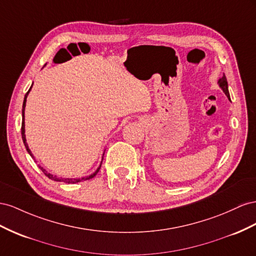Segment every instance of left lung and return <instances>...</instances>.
I'll return each mask as SVG.
<instances>
[{
    "label": "left lung",
    "instance_id": "1",
    "mask_svg": "<svg viewBox=\"0 0 256 256\" xmlns=\"http://www.w3.org/2000/svg\"><path fill=\"white\" fill-rule=\"evenodd\" d=\"M218 86H221V89L225 93V96L230 98V92H228V79H226L225 75H223L222 78L218 79Z\"/></svg>",
    "mask_w": 256,
    "mask_h": 256
}]
</instances>
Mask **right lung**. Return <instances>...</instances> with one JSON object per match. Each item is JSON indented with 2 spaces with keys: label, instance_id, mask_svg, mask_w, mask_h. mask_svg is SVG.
<instances>
[{
  "label": "right lung",
  "instance_id": "add662e5",
  "mask_svg": "<svg viewBox=\"0 0 256 256\" xmlns=\"http://www.w3.org/2000/svg\"><path fill=\"white\" fill-rule=\"evenodd\" d=\"M30 90H31V88L30 89H28V91L26 92V96H24V105H22V124H21V134H22V140H24V146H26V150H28V154H30L31 156H32V152H31V150L28 149V144H26V135H24V108H26V98H28V92H30ZM102 162H103V160H102ZM100 165H102V163H100ZM100 167L98 168L96 170V172H93L92 174H90L89 177H86V178H82V179H62V178H58L56 176H54V174H49V172H46V170H44L42 167H40V170H42V172L46 174V176L49 178V179H51V180H54V181H63V182H66V184H77V182H80V181H84V180H89V179H92L93 177H96V174L98 172V170H100Z\"/></svg>",
  "mask_w": 256,
  "mask_h": 256
}]
</instances>
